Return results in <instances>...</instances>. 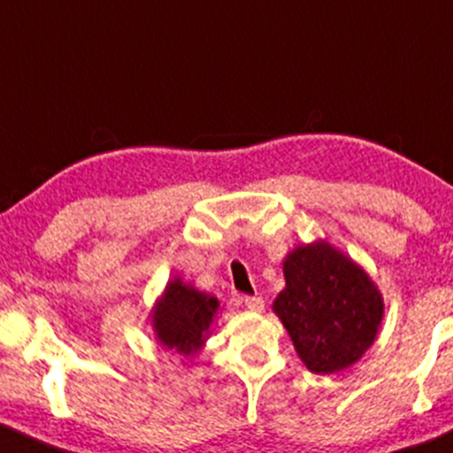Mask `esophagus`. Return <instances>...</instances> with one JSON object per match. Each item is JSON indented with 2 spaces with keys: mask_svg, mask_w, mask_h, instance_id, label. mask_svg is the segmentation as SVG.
<instances>
[{
  "mask_svg": "<svg viewBox=\"0 0 453 453\" xmlns=\"http://www.w3.org/2000/svg\"><path fill=\"white\" fill-rule=\"evenodd\" d=\"M242 303H245V307L250 311H262V310H265V301H262V296H245Z\"/></svg>",
  "mask_w": 453,
  "mask_h": 453,
  "instance_id": "obj_1",
  "label": "esophagus"
}]
</instances>
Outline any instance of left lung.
I'll use <instances>...</instances> for the list:
<instances>
[{
    "mask_svg": "<svg viewBox=\"0 0 453 453\" xmlns=\"http://www.w3.org/2000/svg\"><path fill=\"white\" fill-rule=\"evenodd\" d=\"M286 288L273 311L314 374H333L374 344L385 303L359 265L326 241L299 245L283 260Z\"/></svg>",
    "mask_w": 453,
    "mask_h": 453,
    "instance_id": "left-lung-1",
    "label": "left lung"
}]
</instances>
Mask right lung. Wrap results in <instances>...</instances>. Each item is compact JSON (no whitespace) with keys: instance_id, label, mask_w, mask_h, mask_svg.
Masks as SVG:
<instances>
[{"instance_id":"right-lung-1","label":"right lung","mask_w":453,"mask_h":453,"mask_svg":"<svg viewBox=\"0 0 453 453\" xmlns=\"http://www.w3.org/2000/svg\"><path fill=\"white\" fill-rule=\"evenodd\" d=\"M219 301L206 292L196 290L176 277L165 286L161 299L152 310V329L157 340L170 350L193 357L211 335Z\"/></svg>"}]
</instances>
